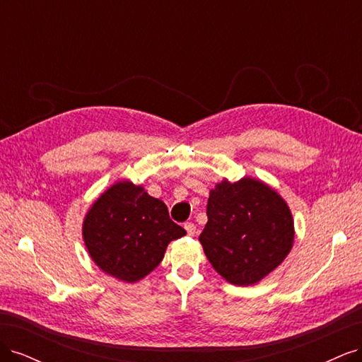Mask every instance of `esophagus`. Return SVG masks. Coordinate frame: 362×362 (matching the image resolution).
<instances>
[{"label":"esophagus","instance_id":"obj_1","mask_svg":"<svg viewBox=\"0 0 362 362\" xmlns=\"http://www.w3.org/2000/svg\"><path fill=\"white\" fill-rule=\"evenodd\" d=\"M184 228H185V231H187V234H189V235H194V233H196V226H194V223H192V222H185V223H184Z\"/></svg>","mask_w":362,"mask_h":362}]
</instances>
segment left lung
I'll list each match as a JSON object with an SVG mask.
<instances>
[{"mask_svg": "<svg viewBox=\"0 0 362 362\" xmlns=\"http://www.w3.org/2000/svg\"><path fill=\"white\" fill-rule=\"evenodd\" d=\"M199 235L211 266L234 286H252L276 269L293 246V217L261 181H222L210 192Z\"/></svg>", "mask_w": 362, "mask_h": 362, "instance_id": "1", "label": "left lung"}]
</instances>
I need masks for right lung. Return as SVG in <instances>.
I'll use <instances>...</instances> for the list:
<instances>
[{
    "label": "right lung",
    "mask_w": 362,
    "mask_h": 362,
    "mask_svg": "<svg viewBox=\"0 0 362 362\" xmlns=\"http://www.w3.org/2000/svg\"><path fill=\"white\" fill-rule=\"evenodd\" d=\"M83 235L92 259L105 273L136 282L160 264L168 243L185 235V229L172 221L163 201L124 181L92 205Z\"/></svg>",
    "instance_id": "right-lung-1"
}]
</instances>
